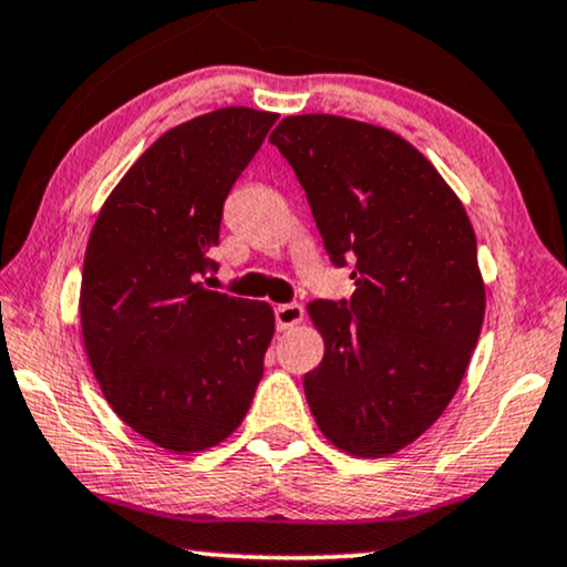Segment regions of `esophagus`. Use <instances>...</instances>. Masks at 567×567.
Instances as JSON below:
<instances>
[{"instance_id": "1", "label": "esophagus", "mask_w": 567, "mask_h": 567, "mask_svg": "<svg viewBox=\"0 0 567 567\" xmlns=\"http://www.w3.org/2000/svg\"><path fill=\"white\" fill-rule=\"evenodd\" d=\"M275 319H277V329L285 332V329H292L296 324L303 321V306L300 303H282L275 308Z\"/></svg>"}]
</instances>
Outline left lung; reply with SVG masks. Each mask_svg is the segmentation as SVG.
<instances>
[{"label": "left lung", "instance_id": "left-lung-1", "mask_svg": "<svg viewBox=\"0 0 567 567\" xmlns=\"http://www.w3.org/2000/svg\"><path fill=\"white\" fill-rule=\"evenodd\" d=\"M269 141L296 169L350 300H313L324 358L303 377L321 434L355 457L419 440L461 386L484 324L476 235L461 198L386 127L292 114Z\"/></svg>", "mask_w": 567, "mask_h": 567}]
</instances>
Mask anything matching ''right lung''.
<instances>
[{
	"mask_svg": "<svg viewBox=\"0 0 567 567\" xmlns=\"http://www.w3.org/2000/svg\"><path fill=\"white\" fill-rule=\"evenodd\" d=\"M275 112L225 106L172 127L104 200L83 261L81 329L106 403L143 440L200 453L246 419L275 311L206 288L221 206Z\"/></svg>",
	"mask_w": 567,
	"mask_h": 567,
	"instance_id": "right-lung-1",
	"label": "right lung"
}]
</instances>
